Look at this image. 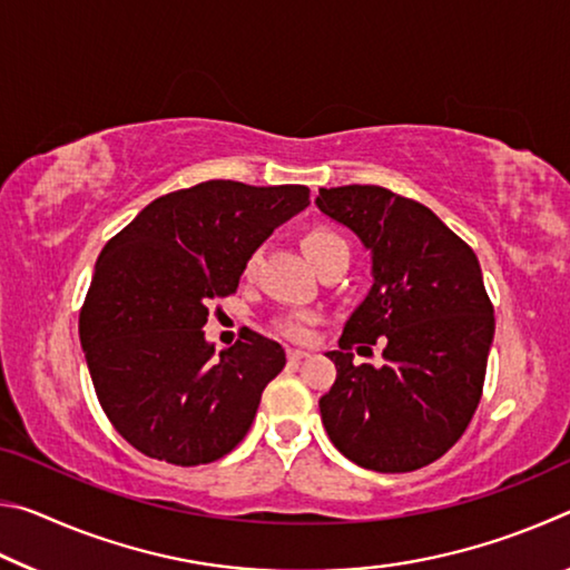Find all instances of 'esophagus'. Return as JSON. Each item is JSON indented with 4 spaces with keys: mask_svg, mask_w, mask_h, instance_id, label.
I'll list each match as a JSON object with an SVG mask.
<instances>
[{
    "mask_svg": "<svg viewBox=\"0 0 570 570\" xmlns=\"http://www.w3.org/2000/svg\"><path fill=\"white\" fill-rule=\"evenodd\" d=\"M288 362H302V360H306L308 356V352H304V350H288Z\"/></svg>",
    "mask_w": 570,
    "mask_h": 570,
    "instance_id": "esophagus-1",
    "label": "esophagus"
}]
</instances>
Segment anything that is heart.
<instances>
[{
	"instance_id": "heart-1",
	"label": "heart",
	"mask_w": 570,
	"mask_h": 570,
	"mask_svg": "<svg viewBox=\"0 0 570 570\" xmlns=\"http://www.w3.org/2000/svg\"><path fill=\"white\" fill-rule=\"evenodd\" d=\"M304 250L306 256L312 258V264L320 266L326 256L336 254V250H350V246H346V240L336 234V230L326 226H316V228H308L304 234ZM248 266H254V262ZM308 324H312L308 316H288V320L278 324V330H282L288 340L302 342V340H308V334H312Z\"/></svg>"
}]
</instances>
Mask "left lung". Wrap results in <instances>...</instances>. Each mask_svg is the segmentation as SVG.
<instances>
[{"label": "left lung", "mask_w": 570, "mask_h": 570, "mask_svg": "<svg viewBox=\"0 0 570 570\" xmlns=\"http://www.w3.org/2000/svg\"><path fill=\"white\" fill-rule=\"evenodd\" d=\"M324 216L372 250L374 284L344 324L320 400L334 448L360 468L410 472L455 445L478 410L495 334L475 250L428 206L382 186L320 188ZM389 342L382 367L351 346Z\"/></svg>", "instance_id": "left-lung-1"}]
</instances>
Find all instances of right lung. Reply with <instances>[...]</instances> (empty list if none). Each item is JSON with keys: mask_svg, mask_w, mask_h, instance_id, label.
<instances>
[{"mask_svg": "<svg viewBox=\"0 0 570 570\" xmlns=\"http://www.w3.org/2000/svg\"><path fill=\"white\" fill-rule=\"evenodd\" d=\"M306 206V186L206 180L156 198L105 244L80 342L105 414L142 455L206 465L246 438L286 354L250 330L216 354L208 304L234 294L250 254Z\"/></svg>", "mask_w": 570, "mask_h": 570, "instance_id": "right-lung-1", "label": "right lung"}]
</instances>
